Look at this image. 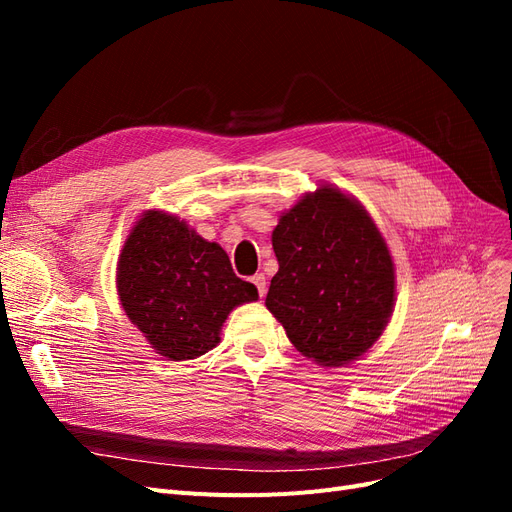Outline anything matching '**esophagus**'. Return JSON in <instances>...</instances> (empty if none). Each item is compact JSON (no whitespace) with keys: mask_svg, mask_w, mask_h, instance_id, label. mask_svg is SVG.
<instances>
[{"mask_svg":"<svg viewBox=\"0 0 512 512\" xmlns=\"http://www.w3.org/2000/svg\"><path fill=\"white\" fill-rule=\"evenodd\" d=\"M252 284L258 288L260 297H265V292H267V277L262 275V273H256V275L252 277Z\"/></svg>","mask_w":512,"mask_h":512,"instance_id":"1","label":"esophagus"}]
</instances>
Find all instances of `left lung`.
Here are the masks:
<instances>
[{"label":"left lung","mask_w":512,"mask_h":512,"mask_svg":"<svg viewBox=\"0 0 512 512\" xmlns=\"http://www.w3.org/2000/svg\"><path fill=\"white\" fill-rule=\"evenodd\" d=\"M280 269L267 309L307 359L348 365L378 342L395 305V265L359 200L320 185L280 215L273 230Z\"/></svg>","instance_id":"1"}]
</instances>
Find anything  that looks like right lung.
<instances>
[{"mask_svg":"<svg viewBox=\"0 0 512 512\" xmlns=\"http://www.w3.org/2000/svg\"><path fill=\"white\" fill-rule=\"evenodd\" d=\"M123 312L168 361H188L220 344L232 309L258 299L228 254L177 215L149 209L134 224L117 262Z\"/></svg>","mask_w":512,"mask_h":512,"instance_id":"right-lung-1","label":"right lung"}]
</instances>
